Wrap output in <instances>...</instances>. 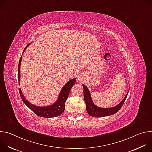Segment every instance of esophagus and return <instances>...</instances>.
<instances>
[{"instance_id":"34e87169","label":"esophagus","mask_w":152,"mask_h":152,"mask_svg":"<svg viewBox=\"0 0 152 152\" xmlns=\"http://www.w3.org/2000/svg\"><path fill=\"white\" fill-rule=\"evenodd\" d=\"M77 78L78 80L82 79V75L81 74H77Z\"/></svg>"}]
</instances>
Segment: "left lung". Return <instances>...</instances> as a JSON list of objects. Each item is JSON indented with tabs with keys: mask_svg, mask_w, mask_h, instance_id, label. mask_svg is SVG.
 Returning <instances> with one entry per match:
<instances>
[{
	"mask_svg": "<svg viewBox=\"0 0 152 152\" xmlns=\"http://www.w3.org/2000/svg\"><path fill=\"white\" fill-rule=\"evenodd\" d=\"M83 97L86 104V111H87L88 114L90 115L93 117H103L115 114L121 109V107H122L123 103H124L128 94H127L124 99L121 101V102L119 103L118 105L115 106V107L110 108H102L96 106L94 104L91 99L90 91L88 90L87 87H86L85 85H83Z\"/></svg>",
	"mask_w": 152,
	"mask_h": 152,
	"instance_id": "1",
	"label": "left lung"
}]
</instances>
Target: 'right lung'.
Masks as SVG:
<instances>
[{
	"label": "right lung",
	"instance_id": "add662e5",
	"mask_svg": "<svg viewBox=\"0 0 152 152\" xmlns=\"http://www.w3.org/2000/svg\"><path fill=\"white\" fill-rule=\"evenodd\" d=\"M29 46L28 45L24 49V51L26 49V48ZM21 62V57L20 59L18 67V85H20V65ZM76 80L75 79H73L69 81L66 85L64 86L62 90L60 92V94L59 95V97L57 100V101L53 104L49 106H45V107H39V106H36L35 105L32 104L30 103L28 101H27L22 92L20 90V88H18L20 96L21 97V99H22L23 102L25 103V104L29 107L37 115L42 117H46V118H50V117H55L60 115L65 110V104H66V102L68 98V96L69 95V93L70 92V90L72 88V86L75 84Z\"/></svg>",
	"mask_w": 152,
	"mask_h": 152
}]
</instances>
